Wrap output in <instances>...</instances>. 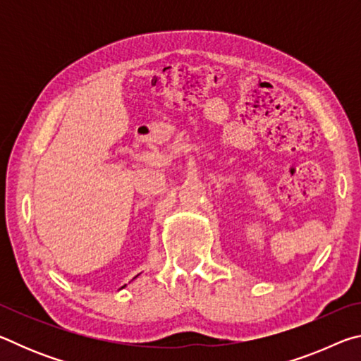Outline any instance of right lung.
Wrapping results in <instances>:
<instances>
[{
  "mask_svg": "<svg viewBox=\"0 0 361 361\" xmlns=\"http://www.w3.org/2000/svg\"><path fill=\"white\" fill-rule=\"evenodd\" d=\"M124 286H126V285H124Z\"/></svg>",
  "mask_w": 361,
  "mask_h": 361,
  "instance_id": "add662e5",
  "label": "right lung"
}]
</instances>
